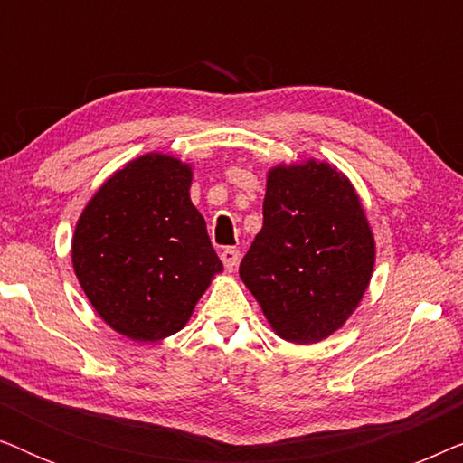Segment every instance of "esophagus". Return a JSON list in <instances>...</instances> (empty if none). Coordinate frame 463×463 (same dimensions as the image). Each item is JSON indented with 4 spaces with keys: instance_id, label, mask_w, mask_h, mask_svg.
<instances>
[{
    "instance_id": "34e87169",
    "label": "esophagus",
    "mask_w": 463,
    "mask_h": 463,
    "mask_svg": "<svg viewBox=\"0 0 463 463\" xmlns=\"http://www.w3.org/2000/svg\"><path fill=\"white\" fill-rule=\"evenodd\" d=\"M221 261H223L225 268L232 271L240 261V250L238 249H223L221 250Z\"/></svg>"
}]
</instances>
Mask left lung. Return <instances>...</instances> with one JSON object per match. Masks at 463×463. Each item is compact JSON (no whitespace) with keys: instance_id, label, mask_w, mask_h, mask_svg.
Segmentation results:
<instances>
[{"instance_id":"1","label":"left lung","mask_w":463,"mask_h":463,"mask_svg":"<svg viewBox=\"0 0 463 463\" xmlns=\"http://www.w3.org/2000/svg\"><path fill=\"white\" fill-rule=\"evenodd\" d=\"M375 238L350 179L309 157L268 170L263 227L240 278L269 326L290 344H318L363 301Z\"/></svg>"}]
</instances>
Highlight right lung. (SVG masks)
I'll return each instance as SVG.
<instances>
[{"mask_svg":"<svg viewBox=\"0 0 463 463\" xmlns=\"http://www.w3.org/2000/svg\"><path fill=\"white\" fill-rule=\"evenodd\" d=\"M192 164L145 154L97 189L71 240L80 287L97 314L132 341L181 331L223 271L192 204Z\"/></svg>","mask_w":463,"mask_h":463,"instance_id":"1","label":"right lung"}]
</instances>
